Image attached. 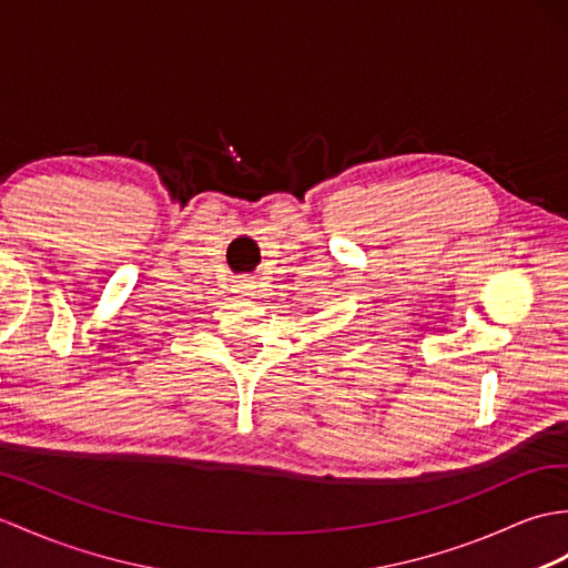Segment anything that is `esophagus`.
<instances>
[{
  "mask_svg": "<svg viewBox=\"0 0 568 568\" xmlns=\"http://www.w3.org/2000/svg\"><path fill=\"white\" fill-rule=\"evenodd\" d=\"M232 290H234V295H240V297H252L254 293H256V283L252 281V278H240V281H234V285H232Z\"/></svg>",
  "mask_w": 568,
  "mask_h": 568,
  "instance_id": "obj_1",
  "label": "esophagus"
}]
</instances>
